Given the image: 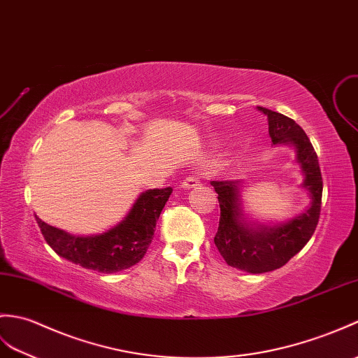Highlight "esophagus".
Segmentation results:
<instances>
[{"mask_svg":"<svg viewBox=\"0 0 358 358\" xmlns=\"http://www.w3.org/2000/svg\"><path fill=\"white\" fill-rule=\"evenodd\" d=\"M181 186H182V189H194V187L199 186V178L196 176H189L182 180Z\"/></svg>","mask_w":358,"mask_h":358,"instance_id":"34e87169","label":"esophagus"}]
</instances>
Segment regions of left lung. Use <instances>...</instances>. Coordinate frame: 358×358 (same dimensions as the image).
I'll use <instances>...</instances> for the list:
<instances>
[{
	"label": "left lung",
	"instance_id": "1",
	"mask_svg": "<svg viewBox=\"0 0 358 358\" xmlns=\"http://www.w3.org/2000/svg\"><path fill=\"white\" fill-rule=\"evenodd\" d=\"M267 115L273 145H292L296 163L303 176L302 187L310 195V206L285 222L259 224L247 217L243 209V185L238 180L212 181L218 194L220 226L215 245L230 267L247 273H267L285 265L302 250L317 227L322 204V173L317 154L308 136L287 115L257 106Z\"/></svg>",
	"mask_w": 358,
	"mask_h": 358
}]
</instances>
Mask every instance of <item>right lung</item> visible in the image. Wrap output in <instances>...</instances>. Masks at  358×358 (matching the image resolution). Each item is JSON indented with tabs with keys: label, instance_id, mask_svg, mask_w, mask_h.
Wrapping results in <instances>:
<instances>
[{
	"label": "right lung",
	"instance_id": "obj_1",
	"mask_svg": "<svg viewBox=\"0 0 358 358\" xmlns=\"http://www.w3.org/2000/svg\"><path fill=\"white\" fill-rule=\"evenodd\" d=\"M171 194V187L145 190L132 204L127 217L101 235L76 236L50 226L39 217L36 221L47 244L64 259L88 270L111 274L141 261Z\"/></svg>",
	"mask_w": 358,
	"mask_h": 358
}]
</instances>
